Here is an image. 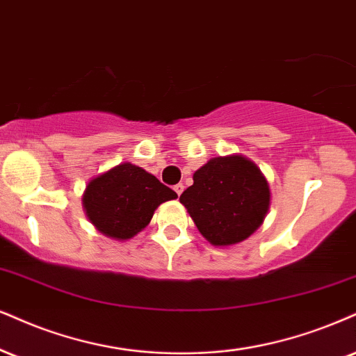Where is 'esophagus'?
I'll return each instance as SVG.
<instances>
[{"label": "esophagus", "instance_id": "esophagus-1", "mask_svg": "<svg viewBox=\"0 0 356 356\" xmlns=\"http://www.w3.org/2000/svg\"><path fill=\"white\" fill-rule=\"evenodd\" d=\"M175 191H177V195L179 196L183 193V190H185V186H183V183H178V185H175V188H173Z\"/></svg>", "mask_w": 356, "mask_h": 356}]
</instances>
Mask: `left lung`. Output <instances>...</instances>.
Wrapping results in <instances>:
<instances>
[{
    "instance_id": "obj_1",
    "label": "left lung",
    "mask_w": 356,
    "mask_h": 356,
    "mask_svg": "<svg viewBox=\"0 0 356 356\" xmlns=\"http://www.w3.org/2000/svg\"><path fill=\"white\" fill-rule=\"evenodd\" d=\"M196 227L213 245L248 239L264 221L270 204L269 183L243 155L211 158L193 175L179 196Z\"/></svg>"
}]
</instances>
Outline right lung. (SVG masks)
Wrapping results in <instances>:
<instances>
[{
  "mask_svg": "<svg viewBox=\"0 0 356 356\" xmlns=\"http://www.w3.org/2000/svg\"><path fill=\"white\" fill-rule=\"evenodd\" d=\"M178 195L131 163L113 166L87 185L82 204L89 221L107 238L131 239L152 221L161 203Z\"/></svg>",
  "mask_w": 356,
  "mask_h": 356,
  "instance_id": "1",
  "label": "right lung"
}]
</instances>
